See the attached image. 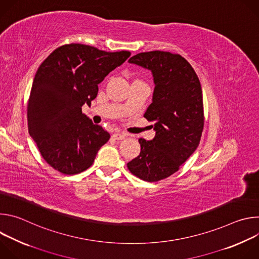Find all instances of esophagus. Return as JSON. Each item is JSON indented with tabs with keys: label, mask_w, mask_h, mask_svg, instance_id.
Listing matches in <instances>:
<instances>
[{
	"label": "esophagus",
	"mask_w": 259,
	"mask_h": 259,
	"mask_svg": "<svg viewBox=\"0 0 259 259\" xmlns=\"http://www.w3.org/2000/svg\"><path fill=\"white\" fill-rule=\"evenodd\" d=\"M125 136L126 135L123 134V133H115V134L112 135L113 139H115V140H123L125 138Z\"/></svg>",
	"instance_id": "34e87169"
}]
</instances>
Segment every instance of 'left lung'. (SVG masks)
Instances as JSON below:
<instances>
[{
	"label": "left lung",
	"mask_w": 259,
	"mask_h": 259,
	"mask_svg": "<svg viewBox=\"0 0 259 259\" xmlns=\"http://www.w3.org/2000/svg\"><path fill=\"white\" fill-rule=\"evenodd\" d=\"M129 62L153 73V102L143 117L155 122L156 136L138 140L140 154L127 167L142 180L159 181L178 171L200 143L204 128L201 83L192 65L179 54L142 52Z\"/></svg>",
	"instance_id": "8db88e82"
}]
</instances>
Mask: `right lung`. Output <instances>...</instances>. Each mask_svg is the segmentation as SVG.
Here are the masks:
<instances>
[{
  "mask_svg": "<svg viewBox=\"0 0 259 259\" xmlns=\"http://www.w3.org/2000/svg\"><path fill=\"white\" fill-rule=\"evenodd\" d=\"M131 55L83 44L55 49L39 66L27 102V126L44 160L62 174L88 169L110 137L82 113L98 84Z\"/></svg>",
  "mask_w": 259,
  "mask_h": 259,
  "instance_id": "right-lung-1",
  "label": "right lung"
}]
</instances>
